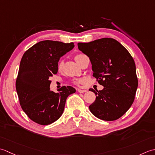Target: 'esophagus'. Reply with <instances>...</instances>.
Instances as JSON below:
<instances>
[{
  "mask_svg": "<svg viewBox=\"0 0 155 155\" xmlns=\"http://www.w3.org/2000/svg\"><path fill=\"white\" fill-rule=\"evenodd\" d=\"M78 91L80 93H84V92H86L87 90H81V89H78Z\"/></svg>",
  "mask_w": 155,
  "mask_h": 155,
  "instance_id": "esophagus-1",
  "label": "esophagus"
}]
</instances>
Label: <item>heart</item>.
<instances>
[{"instance_id":"1","label":"heart","mask_w":155,"mask_h":155,"mask_svg":"<svg viewBox=\"0 0 155 155\" xmlns=\"http://www.w3.org/2000/svg\"><path fill=\"white\" fill-rule=\"evenodd\" d=\"M84 55H81V54H78V55H76L75 56V61H76L77 63L78 62L79 59H80L82 56H83ZM63 65H64V62H63L62 61H60L59 63H58V69L59 71H61L62 68H63ZM83 81V80H81V79H76V80H74V83L75 84H80L81 83V82Z\"/></svg>"}]
</instances>
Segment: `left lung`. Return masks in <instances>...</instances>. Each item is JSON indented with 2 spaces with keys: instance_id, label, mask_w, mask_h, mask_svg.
<instances>
[{
  "instance_id": "8db88e82",
  "label": "left lung",
  "mask_w": 155,
  "mask_h": 155,
  "mask_svg": "<svg viewBox=\"0 0 155 155\" xmlns=\"http://www.w3.org/2000/svg\"><path fill=\"white\" fill-rule=\"evenodd\" d=\"M78 45L90 58L93 76L104 86L100 91L90 89L96 96L89 106L90 112L103 120H116L128 111L134 100L138 79L133 58L112 38L78 43Z\"/></svg>"
}]
</instances>
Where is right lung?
<instances>
[{
  "instance_id": "1",
  "label": "right lung",
  "mask_w": 155,
  "mask_h": 155,
  "mask_svg": "<svg viewBox=\"0 0 155 155\" xmlns=\"http://www.w3.org/2000/svg\"><path fill=\"white\" fill-rule=\"evenodd\" d=\"M74 46V43L41 41L22 57L16 90L22 109L37 124L48 125L58 120L64 112L67 97L75 92L71 86H63L58 93L50 90V78L58 73L60 58Z\"/></svg>"
}]
</instances>
